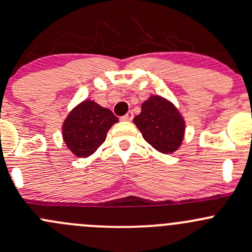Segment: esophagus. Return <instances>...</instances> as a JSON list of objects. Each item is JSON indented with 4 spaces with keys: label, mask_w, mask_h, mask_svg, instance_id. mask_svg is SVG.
<instances>
[{
    "label": "esophagus",
    "mask_w": 252,
    "mask_h": 252,
    "mask_svg": "<svg viewBox=\"0 0 252 252\" xmlns=\"http://www.w3.org/2000/svg\"><path fill=\"white\" fill-rule=\"evenodd\" d=\"M133 118H134V113L131 112V111H129V112H126V115H124L123 117H122V121L130 122V121H133Z\"/></svg>",
    "instance_id": "esophagus-1"
}]
</instances>
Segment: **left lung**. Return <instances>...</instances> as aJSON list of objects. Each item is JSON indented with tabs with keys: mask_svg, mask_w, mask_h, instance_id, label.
<instances>
[{
	"mask_svg": "<svg viewBox=\"0 0 252 252\" xmlns=\"http://www.w3.org/2000/svg\"><path fill=\"white\" fill-rule=\"evenodd\" d=\"M134 123L148 144L161 153L175 152L184 140V118L170 101L161 96L152 95L146 100Z\"/></svg>",
	"mask_w": 252,
	"mask_h": 252,
	"instance_id": "obj_1",
	"label": "left lung"
}]
</instances>
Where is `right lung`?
Instances as JSON below:
<instances>
[{
  "label": "right lung",
  "mask_w": 252,
  "mask_h": 252,
  "mask_svg": "<svg viewBox=\"0 0 252 252\" xmlns=\"http://www.w3.org/2000/svg\"><path fill=\"white\" fill-rule=\"evenodd\" d=\"M117 122L118 118L108 108L86 100L76 106L63 122V141L73 155L86 158L104 144L108 129Z\"/></svg>",
  "instance_id": "add662e5"
}]
</instances>
